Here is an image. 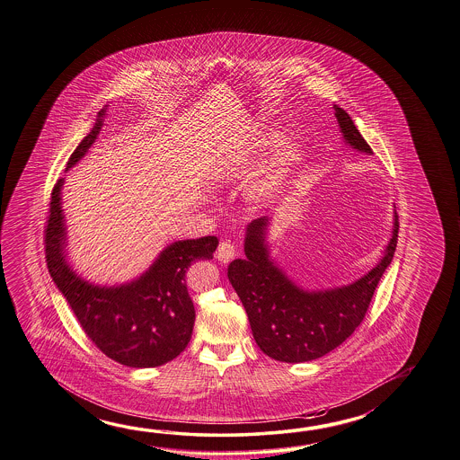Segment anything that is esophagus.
<instances>
[{
  "label": "esophagus",
  "mask_w": 460,
  "mask_h": 460,
  "mask_svg": "<svg viewBox=\"0 0 460 460\" xmlns=\"http://www.w3.org/2000/svg\"><path fill=\"white\" fill-rule=\"evenodd\" d=\"M234 243L230 242H222L218 244L217 251H216V258H217L220 262H230V261L234 260Z\"/></svg>",
  "instance_id": "obj_1"
}]
</instances>
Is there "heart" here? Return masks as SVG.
Instances as JSON below:
<instances>
[{
	"label": "heart",
	"instance_id": "obj_1",
	"mask_svg": "<svg viewBox=\"0 0 460 460\" xmlns=\"http://www.w3.org/2000/svg\"><path fill=\"white\" fill-rule=\"evenodd\" d=\"M276 137V134L261 136L258 142L254 144V152L268 149L270 142ZM300 146L296 142H282L272 154V157L269 159L268 165L262 168L246 186V198L254 206L268 204L269 200L272 199L282 188L285 178L292 172V168L296 165V162L300 159Z\"/></svg>",
	"mask_w": 460,
	"mask_h": 460
}]
</instances>
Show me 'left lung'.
Segmentation results:
<instances>
[{
	"label": "left lung",
	"mask_w": 460,
	"mask_h": 460,
	"mask_svg": "<svg viewBox=\"0 0 460 460\" xmlns=\"http://www.w3.org/2000/svg\"><path fill=\"white\" fill-rule=\"evenodd\" d=\"M343 142L355 151L373 154L350 115L334 105ZM270 218L252 220L244 234V260L228 266V280L250 319L252 337L270 358L300 363L321 358L345 342L365 318L381 277L397 246L399 217L394 210L393 236L376 266L351 284L308 290L295 284L270 258Z\"/></svg>",
	"instance_id": "1"
}]
</instances>
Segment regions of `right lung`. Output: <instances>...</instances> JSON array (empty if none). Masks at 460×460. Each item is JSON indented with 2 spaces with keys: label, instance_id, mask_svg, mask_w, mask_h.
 Listing matches in <instances>:
<instances>
[{
  "label": "right lung",
  "instance_id": "right-lung-1",
  "mask_svg": "<svg viewBox=\"0 0 460 460\" xmlns=\"http://www.w3.org/2000/svg\"><path fill=\"white\" fill-rule=\"evenodd\" d=\"M105 109L91 133L67 160L66 172L83 160L101 133ZM65 178L51 192L45 230L47 266L84 332L109 358L131 367H154L176 358L191 341L196 311L186 287L192 262L212 260L217 236L170 243L147 270L129 282L93 284L75 272L67 258L66 220L61 208Z\"/></svg>",
  "mask_w": 460,
  "mask_h": 460
}]
</instances>
